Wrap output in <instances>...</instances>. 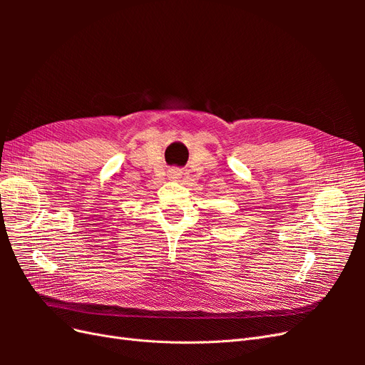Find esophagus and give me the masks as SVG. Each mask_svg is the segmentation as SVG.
I'll use <instances>...</instances> for the list:
<instances>
[{"label": "esophagus", "mask_w": 365, "mask_h": 365, "mask_svg": "<svg viewBox=\"0 0 365 365\" xmlns=\"http://www.w3.org/2000/svg\"><path fill=\"white\" fill-rule=\"evenodd\" d=\"M178 172H170V178H178Z\"/></svg>", "instance_id": "esophagus-1"}]
</instances>
